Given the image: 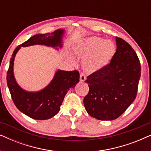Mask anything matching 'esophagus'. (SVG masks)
Wrapping results in <instances>:
<instances>
[{"label":"esophagus","mask_w":151,"mask_h":151,"mask_svg":"<svg viewBox=\"0 0 151 151\" xmlns=\"http://www.w3.org/2000/svg\"><path fill=\"white\" fill-rule=\"evenodd\" d=\"M86 76H85V75H84V73H81L80 74V80L81 82H84L86 80Z\"/></svg>","instance_id":"1"}]
</instances>
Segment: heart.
Returning a JSON list of instances; mask_svg holds the SVG:
<instances>
[{
    "label": "heart",
    "mask_w": 151,
    "mask_h": 151,
    "mask_svg": "<svg viewBox=\"0 0 151 151\" xmlns=\"http://www.w3.org/2000/svg\"><path fill=\"white\" fill-rule=\"evenodd\" d=\"M73 51L82 58V69L87 73H93L109 65L116 53V46L110 40L90 36L77 41L73 46ZM69 58L72 62L75 61L71 55H69Z\"/></svg>",
    "instance_id": "obj_1"
}]
</instances>
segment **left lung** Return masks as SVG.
Returning a JSON list of instances; mask_svg holds the SVG:
<instances>
[{"label":"left lung","mask_w":151,"mask_h":151,"mask_svg":"<svg viewBox=\"0 0 151 151\" xmlns=\"http://www.w3.org/2000/svg\"><path fill=\"white\" fill-rule=\"evenodd\" d=\"M116 53L110 64L93 73L85 82L89 87L84 99L88 114L100 120L119 117L135 100L141 75L135 51L123 39L115 38Z\"/></svg>","instance_id":"obj_1"}]
</instances>
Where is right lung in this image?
<instances>
[{
	"label": "right lung",
	"instance_id": "1",
	"mask_svg": "<svg viewBox=\"0 0 151 151\" xmlns=\"http://www.w3.org/2000/svg\"><path fill=\"white\" fill-rule=\"evenodd\" d=\"M65 29H57L53 33L36 34L18 46L10 59L7 71V82L14 104L19 111L31 118L38 120L50 119L60 110L65 95L70 88H74L80 79L78 71H63L58 69L54 77L47 86L38 91H27L20 87L14 73V59L21 47L32 45H45L56 50L63 47Z\"/></svg>",
	"mask_w": 151,
	"mask_h": 151
}]
</instances>
